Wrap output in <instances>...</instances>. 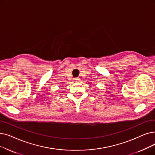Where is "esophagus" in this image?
Segmentation results:
<instances>
[{
	"instance_id": "1",
	"label": "esophagus",
	"mask_w": 155,
	"mask_h": 155,
	"mask_svg": "<svg viewBox=\"0 0 155 155\" xmlns=\"http://www.w3.org/2000/svg\"><path fill=\"white\" fill-rule=\"evenodd\" d=\"M78 80H79V79H78V78H75V79H74V80H75V82H77V81H78Z\"/></svg>"
}]
</instances>
